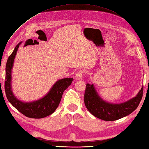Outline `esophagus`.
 <instances>
[{
	"label": "esophagus",
	"instance_id": "34e87169",
	"mask_svg": "<svg viewBox=\"0 0 149 149\" xmlns=\"http://www.w3.org/2000/svg\"><path fill=\"white\" fill-rule=\"evenodd\" d=\"M83 75H84L83 72H82V71H79L78 73L76 74L75 78L77 79V80H81L82 78H83Z\"/></svg>",
	"mask_w": 149,
	"mask_h": 149
}]
</instances>
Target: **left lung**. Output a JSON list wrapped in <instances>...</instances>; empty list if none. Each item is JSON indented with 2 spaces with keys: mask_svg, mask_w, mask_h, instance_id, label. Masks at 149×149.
<instances>
[{
  "mask_svg": "<svg viewBox=\"0 0 149 149\" xmlns=\"http://www.w3.org/2000/svg\"><path fill=\"white\" fill-rule=\"evenodd\" d=\"M143 88L136 96L119 104H113L105 101L100 96L94 84L86 85L84 102L86 108L91 113L100 119L113 121L123 118L133 112L139 105L143 96Z\"/></svg>",
  "mask_w": 149,
  "mask_h": 149,
  "instance_id": "8db88e82",
  "label": "left lung"
}]
</instances>
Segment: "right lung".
Segmentation results:
<instances>
[{"instance_id":"obj_1","label":"right lung","mask_w":149,"mask_h":149,"mask_svg":"<svg viewBox=\"0 0 149 149\" xmlns=\"http://www.w3.org/2000/svg\"><path fill=\"white\" fill-rule=\"evenodd\" d=\"M19 42L9 56L6 66L5 92L9 102L25 116L33 118H41L52 114L60 103L64 91L72 83L73 78H63L58 80L52 86L43 97L38 100L24 102L18 100L13 94L11 87V72L15 56L21 45Z\"/></svg>"}]
</instances>
